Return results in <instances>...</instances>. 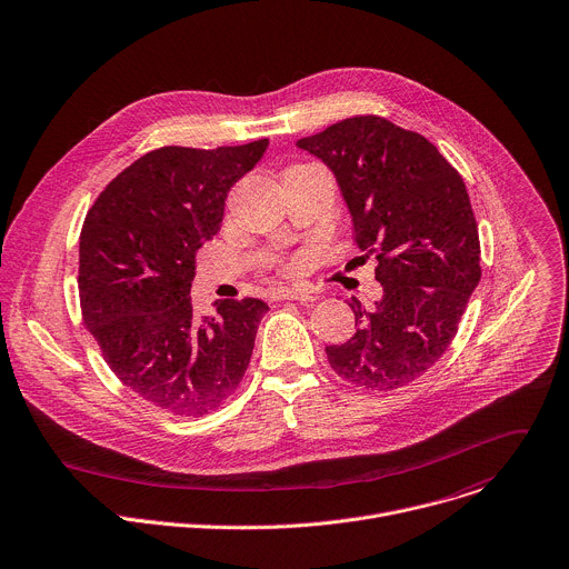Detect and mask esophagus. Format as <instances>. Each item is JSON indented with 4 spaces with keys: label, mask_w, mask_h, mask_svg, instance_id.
<instances>
[{
    "label": "esophagus",
    "mask_w": 569,
    "mask_h": 569,
    "mask_svg": "<svg viewBox=\"0 0 569 569\" xmlns=\"http://www.w3.org/2000/svg\"><path fill=\"white\" fill-rule=\"evenodd\" d=\"M277 299H290V301H312V292L306 288H279L274 292Z\"/></svg>",
    "instance_id": "esophagus-1"
}]
</instances>
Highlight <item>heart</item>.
<instances>
[{
  "label": "heart",
  "instance_id": "heart-1",
  "mask_svg": "<svg viewBox=\"0 0 569 569\" xmlns=\"http://www.w3.org/2000/svg\"><path fill=\"white\" fill-rule=\"evenodd\" d=\"M303 268H306V257H292L283 263V272L288 274H299Z\"/></svg>",
  "mask_w": 569,
  "mask_h": 569
}]
</instances>
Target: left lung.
Returning a JSON list of instances; mask_svg holds the SVG:
<instances>
[{"label": "left lung", "instance_id": "8db88e82", "mask_svg": "<svg viewBox=\"0 0 569 569\" xmlns=\"http://www.w3.org/2000/svg\"><path fill=\"white\" fill-rule=\"evenodd\" d=\"M337 178L361 252L385 295L357 332L326 346L330 368L366 391L409 387L449 348L480 281L478 223L462 176L425 136L380 116H352L297 140Z\"/></svg>", "mask_w": 569, "mask_h": 569}]
</instances>
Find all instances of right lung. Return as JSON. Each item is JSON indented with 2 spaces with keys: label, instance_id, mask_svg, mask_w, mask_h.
<instances>
[{
  "label": "right lung",
  "instance_id": "right-lung-1",
  "mask_svg": "<svg viewBox=\"0 0 569 569\" xmlns=\"http://www.w3.org/2000/svg\"><path fill=\"white\" fill-rule=\"evenodd\" d=\"M268 138L217 149L160 147L122 169L87 212L80 234V306L118 380L173 416L201 418L243 380L268 303L217 301L197 317V250L223 221L230 187Z\"/></svg>",
  "mask_w": 569,
  "mask_h": 569
}]
</instances>
